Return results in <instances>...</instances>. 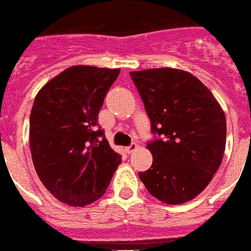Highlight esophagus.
Here are the masks:
<instances>
[{
    "label": "esophagus",
    "instance_id": "obj_1",
    "mask_svg": "<svg viewBox=\"0 0 251 251\" xmlns=\"http://www.w3.org/2000/svg\"><path fill=\"white\" fill-rule=\"evenodd\" d=\"M136 148H137V145H136V142H132L131 145L126 148V151H127V153L129 154V153H132L133 150H136Z\"/></svg>",
    "mask_w": 251,
    "mask_h": 251
}]
</instances>
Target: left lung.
Returning <instances> with one entry per match:
<instances>
[{"instance_id":"1","label":"left lung","mask_w":251,"mask_h":251,"mask_svg":"<svg viewBox=\"0 0 251 251\" xmlns=\"http://www.w3.org/2000/svg\"><path fill=\"white\" fill-rule=\"evenodd\" d=\"M129 75L154 135L146 144L153 164L138 172V177L159 201H190L208 185L222 163L227 138L224 111L189 72L153 69Z\"/></svg>"}]
</instances>
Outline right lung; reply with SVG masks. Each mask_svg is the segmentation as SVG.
I'll list each match as a JSON object with an SVG mask.
<instances>
[{
	"label": "right lung",
	"mask_w": 251,
	"mask_h": 251,
	"mask_svg": "<svg viewBox=\"0 0 251 251\" xmlns=\"http://www.w3.org/2000/svg\"><path fill=\"white\" fill-rule=\"evenodd\" d=\"M120 70L74 66L37 93L29 115L32 160L61 202L85 206L105 194L122 155L111 149L98 114Z\"/></svg>",
	"instance_id": "add662e5"
}]
</instances>
